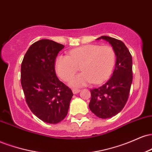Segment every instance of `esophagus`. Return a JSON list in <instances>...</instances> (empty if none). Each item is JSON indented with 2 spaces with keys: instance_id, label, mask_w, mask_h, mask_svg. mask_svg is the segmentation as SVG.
Returning a JSON list of instances; mask_svg holds the SVG:
<instances>
[{
  "instance_id": "34e87169",
  "label": "esophagus",
  "mask_w": 152,
  "mask_h": 152,
  "mask_svg": "<svg viewBox=\"0 0 152 152\" xmlns=\"http://www.w3.org/2000/svg\"><path fill=\"white\" fill-rule=\"evenodd\" d=\"M72 91H73V93H74V94H76L77 93H78V92H80V90L79 89H77V88H73Z\"/></svg>"
}]
</instances>
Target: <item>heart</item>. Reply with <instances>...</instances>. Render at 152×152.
<instances>
[{
	"instance_id": "obj_1",
	"label": "heart",
	"mask_w": 152,
	"mask_h": 152,
	"mask_svg": "<svg viewBox=\"0 0 152 152\" xmlns=\"http://www.w3.org/2000/svg\"><path fill=\"white\" fill-rule=\"evenodd\" d=\"M116 61L112 47L99 45H85L59 55L56 58V71L64 81H67L77 72L81 66L83 72L71 80V86L80 87L88 83H101L109 78Z\"/></svg>"
}]
</instances>
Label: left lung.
<instances>
[{
    "mask_svg": "<svg viewBox=\"0 0 152 152\" xmlns=\"http://www.w3.org/2000/svg\"><path fill=\"white\" fill-rule=\"evenodd\" d=\"M108 41L116 54V64L109 81L97 88L90 89L91 99L88 104L94 114L101 118L116 116L124 107L132 86V57L129 50L120 40L103 36L96 40Z\"/></svg>",
    "mask_w": 152,
    "mask_h": 152,
    "instance_id": "1",
    "label": "left lung"
}]
</instances>
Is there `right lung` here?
I'll use <instances>...</instances> for the list:
<instances>
[{
  "mask_svg": "<svg viewBox=\"0 0 152 152\" xmlns=\"http://www.w3.org/2000/svg\"><path fill=\"white\" fill-rule=\"evenodd\" d=\"M64 48L51 40L41 39L29 47L21 64L26 102L33 114L48 124H57L66 117L74 95L56 74V58Z\"/></svg>",
  "mask_w": 152,
  "mask_h": 152,
  "instance_id": "add662e5",
  "label": "right lung"
}]
</instances>
